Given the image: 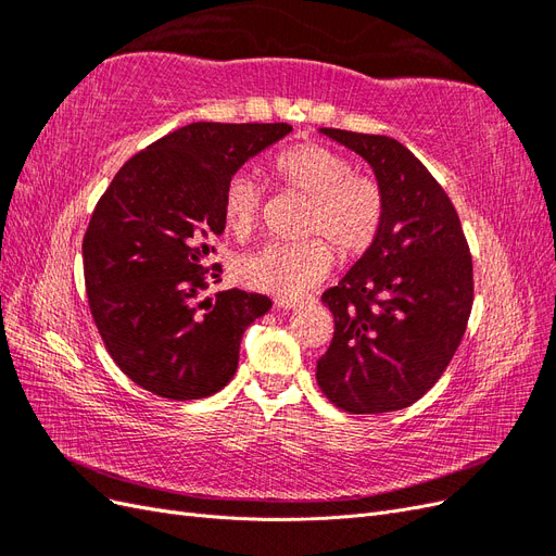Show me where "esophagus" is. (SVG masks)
Segmentation results:
<instances>
[{"label":"esophagus","mask_w":556,"mask_h":556,"mask_svg":"<svg viewBox=\"0 0 556 556\" xmlns=\"http://www.w3.org/2000/svg\"><path fill=\"white\" fill-rule=\"evenodd\" d=\"M276 306L282 308V311H292V308L301 306V301L299 299H288V296H278L276 299Z\"/></svg>","instance_id":"34e87169"}]
</instances>
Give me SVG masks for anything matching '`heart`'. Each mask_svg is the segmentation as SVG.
Listing matches in <instances>:
<instances>
[{
	"label": "heart",
	"mask_w": 556,
	"mask_h": 556,
	"mask_svg": "<svg viewBox=\"0 0 556 556\" xmlns=\"http://www.w3.org/2000/svg\"><path fill=\"white\" fill-rule=\"evenodd\" d=\"M280 185L311 199L308 233L325 237L343 252H359L376 237L382 217L378 185L357 176L352 162L331 148L301 143L274 162ZM262 190L248 174H233L225 188L223 211L231 231L248 233L257 225ZM331 266V248L323 239L299 245L264 243L233 264L237 278L260 292L301 296L323 282Z\"/></svg>",
	"instance_id": "heart-1"
}]
</instances>
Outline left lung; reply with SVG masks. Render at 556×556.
<instances>
[{
	"instance_id": "obj_1",
	"label": "left lung",
	"mask_w": 556,
	"mask_h": 556,
	"mask_svg": "<svg viewBox=\"0 0 556 556\" xmlns=\"http://www.w3.org/2000/svg\"><path fill=\"white\" fill-rule=\"evenodd\" d=\"M374 169L382 217L371 245L323 294L333 339L317 384L348 413L422 399L457 352L473 306V262L459 215L427 166L396 139L323 127Z\"/></svg>"
}]
</instances>
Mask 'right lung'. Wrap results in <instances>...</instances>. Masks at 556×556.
I'll use <instances>...</instances> for the list:
<instances>
[{"label": "right lung", "instance_id": "obj_1", "mask_svg": "<svg viewBox=\"0 0 556 556\" xmlns=\"http://www.w3.org/2000/svg\"><path fill=\"white\" fill-rule=\"evenodd\" d=\"M288 123H192L134 155L99 199L83 239L88 304L121 371L172 401L204 399L233 378L245 329L271 299L206 288L225 231L229 178ZM217 268V266H215Z\"/></svg>", "mask_w": 556, "mask_h": 556}]
</instances>
